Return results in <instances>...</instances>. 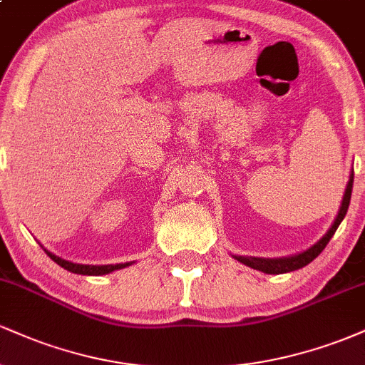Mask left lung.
Masks as SVG:
<instances>
[{"mask_svg":"<svg viewBox=\"0 0 365 365\" xmlns=\"http://www.w3.org/2000/svg\"><path fill=\"white\" fill-rule=\"evenodd\" d=\"M351 187H354V173L350 175L349 185H346L345 195H343V200H341L340 212H338V216H336V220H334L333 226H331L329 232L326 233V235L322 237L321 240L317 242V244L314 247H311L309 250H305V252L299 254V255H293V257H284V259L237 257V261L245 264V266L252 267V269L262 271V273H267V274H282V273H288V271H295V269H300V267L307 266L309 262H312L314 259H316L317 255H319L322 250H324V247L328 245L331 237L334 235V232H336V228L340 226L343 217H345L346 211H349V204H350V197H351Z\"/></svg>","mask_w":365,"mask_h":365,"instance_id":"1","label":"left lung"}]
</instances>
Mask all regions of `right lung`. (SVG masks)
<instances>
[{"mask_svg": "<svg viewBox=\"0 0 365 365\" xmlns=\"http://www.w3.org/2000/svg\"><path fill=\"white\" fill-rule=\"evenodd\" d=\"M46 254H48L49 257H51L53 261L58 264V266L65 267L66 271H70V273H75V274H89V276L108 274V273H111V271L121 269V267H127L132 264V262H127V264H111V266H87V264H75V262L65 261V259H61V257H58V255L48 252V250H46Z\"/></svg>", "mask_w": 365, "mask_h": 365, "instance_id": "1", "label": "right lung"}]
</instances>
